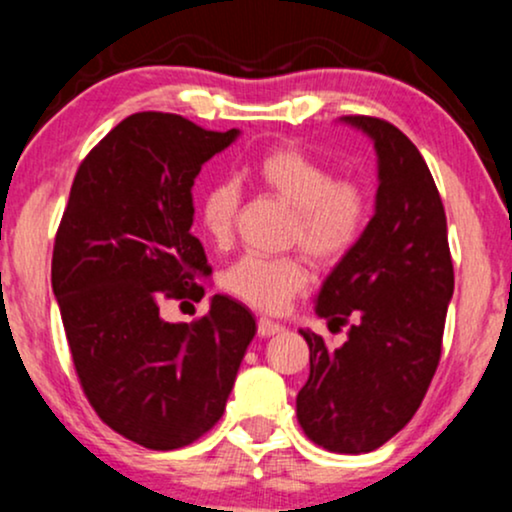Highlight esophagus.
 Here are the masks:
<instances>
[{"instance_id":"obj_1","label":"esophagus","mask_w":512,"mask_h":512,"mask_svg":"<svg viewBox=\"0 0 512 512\" xmlns=\"http://www.w3.org/2000/svg\"><path fill=\"white\" fill-rule=\"evenodd\" d=\"M285 326L278 321H270V318H258V335L261 338H270V335H280Z\"/></svg>"}]
</instances>
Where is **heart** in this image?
<instances>
[{
    "label": "heart",
    "mask_w": 512,
    "mask_h": 512,
    "mask_svg": "<svg viewBox=\"0 0 512 512\" xmlns=\"http://www.w3.org/2000/svg\"><path fill=\"white\" fill-rule=\"evenodd\" d=\"M254 182L292 208L290 239L318 263L338 261L362 237L369 220V196L352 179H335L323 162L297 148H273L249 167ZM242 191L234 179L210 184L198 218L210 242L227 244ZM222 285L254 309L278 314L306 290L309 270L297 256H242L222 275Z\"/></svg>",
    "instance_id": "b5f03b06"
}]
</instances>
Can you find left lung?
Masks as SVG:
<instances>
[{
  "label": "left lung",
  "instance_id": "1",
  "mask_svg": "<svg viewBox=\"0 0 512 512\" xmlns=\"http://www.w3.org/2000/svg\"><path fill=\"white\" fill-rule=\"evenodd\" d=\"M376 150L374 218L335 263L316 316L347 340L309 345V381L297 395L304 434L330 453L362 455L390 441L422 405L441 359L453 299L446 210L417 146L376 117H340Z\"/></svg>",
  "mask_w": 512,
  "mask_h": 512
}]
</instances>
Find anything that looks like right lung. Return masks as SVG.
Wrapping results in <instances>:
<instances>
[{
  "instance_id": "1",
  "label": "right lung",
  "mask_w": 512,
  "mask_h": 512,
  "mask_svg": "<svg viewBox=\"0 0 512 512\" xmlns=\"http://www.w3.org/2000/svg\"><path fill=\"white\" fill-rule=\"evenodd\" d=\"M242 131L138 112L78 167L54 239L52 292L90 405L150 450L194 443L225 412L254 314L225 294L194 323L160 316L162 297L201 299L210 266L191 234L194 179Z\"/></svg>"
}]
</instances>
